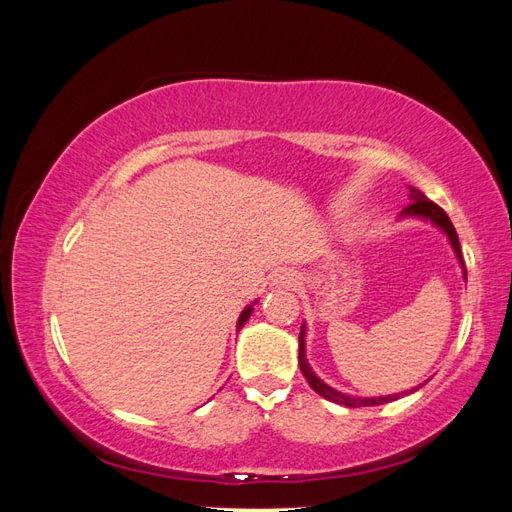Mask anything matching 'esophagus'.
<instances>
[{
    "instance_id": "1",
    "label": "esophagus",
    "mask_w": 512,
    "mask_h": 512,
    "mask_svg": "<svg viewBox=\"0 0 512 512\" xmlns=\"http://www.w3.org/2000/svg\"><path fill=\"white\" fill-rule=\"evenodd\" d=\"M273 284H275V286H286V288H290V286L297 284V275H294V273L288 271V269H282V271L275 273Z\"/></svg>"
}]
</instances>
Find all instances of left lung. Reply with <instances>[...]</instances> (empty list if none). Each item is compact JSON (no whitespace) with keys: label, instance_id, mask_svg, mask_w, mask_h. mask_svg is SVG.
I'll return each mask as SVG.
<instances>
[{"label":"left lung","instance_id":"1","mask_svg":"<svg viewBox=\"0 0 512 512\" xmlns=\"http://www.w3.org/2000/svg\"><path fill=\"white\" fill-rule=\"evenodd\" d=\"M410 190V203L408 207L401 211V215L404 218H421V220H427L431 224H436L440 230H444V235L448 237V241H451L453 250H455V256L459 260V265L463 269V280H468V273H466V267H463V258H461V245H459V239H457V230L453 226V222L448 220V215L444 213V209H440L436 203H431V200L421 192L412 188V185H408ZM299 367H301V374L305 376V380L309 382V386L312 389L322 395L324 399L333 401V404H339V406H346V408H363V406H380V404H389V401H395L399 397L404 395H410L414 391L421 389V386H414V389L410 391H401V393H395V395H382V397H352V395H346V393H339L335 389H331L329 384H324L316 374L314 369L309 367L307 359H305V324H301V333H299ZM429 382V380H427Z\"/></svg>","mask_w":512,"mask_h":512}]
</instances>
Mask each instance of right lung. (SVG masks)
Here are the masks:
<instances>
[{
    "label": "right lung",
    "instance_id": "obj_1",
    "mask_svg": "<svg viewBox=\"0 0 512 512\" xmlns=\"http://www.w3.org/2000/svg\"><path fill=\"white\" fill-rule=\"evenodd\" d=\"M254 303H256V301H254ZM252 312H254V305H247V307L243 309V312H241V316H239V320H237V331H241V327H243V324H245L247 320H250Z\"/></svg>",
    "mask_w": 512,
    "mask_h": 512
}]
</instances>
